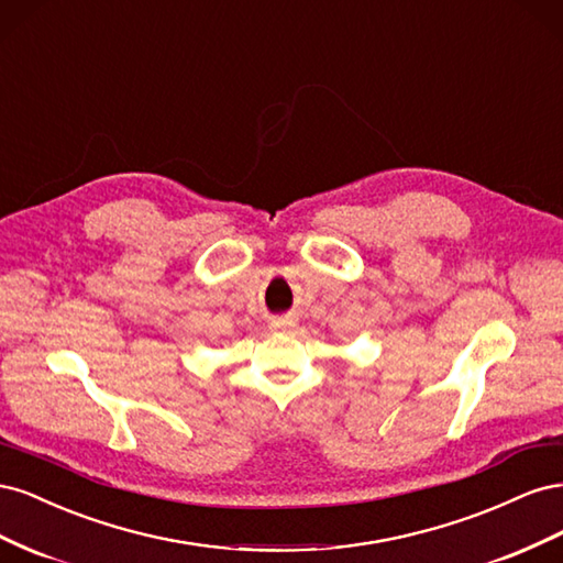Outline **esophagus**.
Segmentation results:
<instances>
[{
  "label": "esophagus",
  "mask_w": 563,
  "mask_h": 563,
  "mask_svg": "<svg viewBox=\"0 0 563 563\" xmlns=\"http://www.w3.org/2000/svg\"><path fill=\"white\" fill-rule=\"evenodd\" d=\"M291 327H296V323H294L291 319H279V321H275V323H272V329H282V331H286V329H291Z\"/></svg>",
  "instance_id": "34e87169"
}]
</instances>
